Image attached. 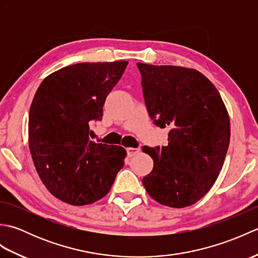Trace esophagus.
<instances>
[{"mask_svg":"<svg viewBox=\"0 0 258 258\" xmlns=\"http://www.w3.org/2000/svg\"><path fill=\"white\" fill-rule=\"evenodd\" d=\"M140 151H141L140 149H135V147H127V149H126V152H127L128 157H132L136 154H139Z\"/></svg>","mask_w":258,"mask_h":258,"instance_id":"esophagus-1","label":"esophagus"}]
</instances>
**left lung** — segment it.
<instances>
[{
  "mask_svg": "<svg viewBox=\"0 0 258 258\" xmlns=\"http://www.w3.org/2000/svg\"><path fill=\"white\" fill-rule=\"evenodd\" d=\"M154 124L168 127V145L144 147L154 161L142 179L162 205L195 204L218 177L231 139L229 115L217 89L194 69L138 63Z\"/></svg>",
  "mask_w": 258,
  "mask_h": 258,
  "instance_id": "8db88e82",
  "label": "left lung"
}]
</instances>
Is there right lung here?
Returning a JSON list of instances; mask_svg holds the SVG:
<instances>
[{
  "label": "right lung",
  "mask_w": 258,
  "mask_h": 258,
  "mask_svg": "<svg viewBox=\"0 0 258 258\" xmlns=\"http://www.w3.org/2000/svg\"><path fill=\"white\" fill-rule=\"evenodd\" d=\"M127 61L79 63L43 80L29 115V146L52 195L82 206L103 199L124 165L126 151L90 141V120L103 116L109 92Z\"/></svg>",
  "instance_id": "right-lung-1"
}]
</instances>
